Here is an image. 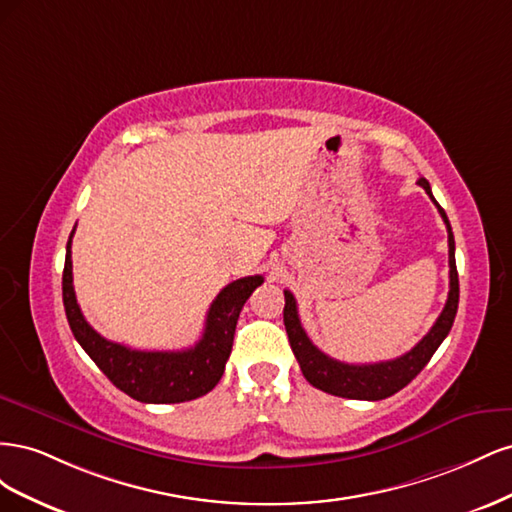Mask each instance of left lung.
<instances>
[{
	"instance_id": "1",
	"label": "left lung",
	"mask_w": 512,
	"mask_h": 512,
	"mask_svg": "<svg viewBox=\"0 0 512 512\" xmlns=\"http://www.w3.org/2000/svg\"><path fill=\"white\" fill-rule=\"evenodd\" d=\"M416 183L421 185L433 203H436L448 230V267H451V275L448 277H451V290H448L446 305L442 309V314L438 316L436 324H433L431 331L410 352L397 356L393 361H380V363H369V365H350V363L335 361L312 344V339L307 337L305 329L301 327L297 301H294L290 290H284V297H286L284 324H286L290 348L294 356H297L305 380L324 393L346 397V399H367V401H378V399L395 395L397 391L404 389L406 384H410L418 374H421V369L429 363L433 352L438 350V346L444 342V337L453 327L457 305H459V275L455 265L453 230H451V224H448L444 209L438 205V200L431 194L429 181L421 177Z\"/></svg>"
}]
</instances>
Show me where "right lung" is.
<instances>
[{"mask_svg":"<svg viewBox=\"0 0 512 512\" xmlns=\"http://www.w3.org/2000/svg\"><path fill=\"white\" fill-rule=\"evenodd\" d=\"M72 237L74 228L66 245L61 290H64L70 329L76 342L91 356V361L104 371V376L119 391L136 401H143V404H181V401L207 395L224 374L239 314L250 294L265 282L262 275L241 277L215 297L207 312L203 337L192 348L175 352L132 350L108 342L85 320L72 286Z\"/></svg>","mask_w":512,"mask_h":512,"instance_id":"obj_1","label":"right lung"}]
</instances>
